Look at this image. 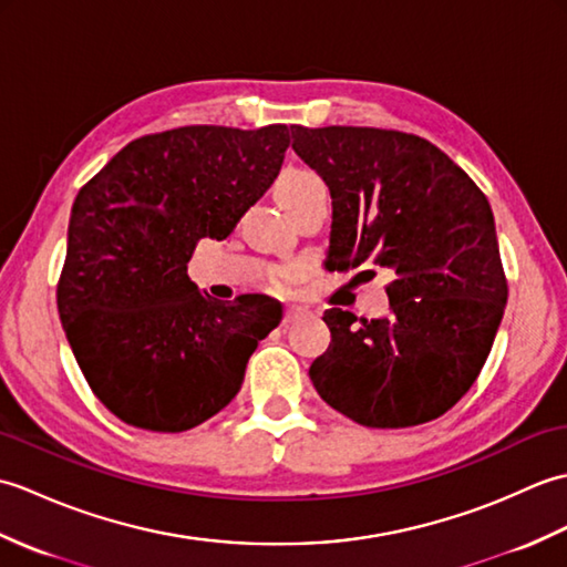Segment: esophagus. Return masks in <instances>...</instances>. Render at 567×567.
<instances>
[{"label": "esophagus", "mask_w": 567, "mask_h": 567, "mask_svg": "<svg viewBox=\"0 0 567 567\" xmlns=\"http://www.w3.org/2000/svg\"><path fill=\"white\" fill-rule=\"evenodd\" d=\"M302 317H307V309H302V307H287L285 315H282V323H295V321H299Z\"/></svg>", "instance_id": "esophagus-1"}]
</instances>
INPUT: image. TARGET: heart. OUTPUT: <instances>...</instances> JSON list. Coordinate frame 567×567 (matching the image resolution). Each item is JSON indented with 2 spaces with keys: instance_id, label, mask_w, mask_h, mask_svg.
I'll list each match as a JSON object with an SVG mask.
<instances>
[{
  "instance_id": "obj_1",
  "label": "heart",
  "mask_w": 567,
  "mask_h": 567,
  "mask_svg": "<svg viewBox=\"0 0 567 567\" xmlns=\"http://www.w3.org/2000/svg\"><path fill=\"white\" fill-rule=\"evenodd\" d=\"M327 185H323V179L311 173V171H292L287 173L282 185H280V197L282 202L292 199V197H299V195H307V192L311 189H323ZM292 282V270L290 268H275L270 272V285L275 287V290H287V285Z\"/></svg>"
}]
</instances>
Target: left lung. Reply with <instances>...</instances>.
I'll return each mask as SVG.
<instances>
[{"instance_id":"obj_1","label":"left lung","mask_w":567,"mask_h":567,"mask_svg":"<svg viewBox=\"0 0 567 567\" xmlns=\"http://www.w3.org/2000/svg\"><path fill=\"white\" fill-rule=\"evenodd\" d=\"M292 148L331 189L327 268L378 265L390 315L323 311L321 400L370 429L426 424L473 388L507 307L495 216L463 167L426 138L370 126H290ZM375 275V270H365Z\"/></svg>"}]
</instances>
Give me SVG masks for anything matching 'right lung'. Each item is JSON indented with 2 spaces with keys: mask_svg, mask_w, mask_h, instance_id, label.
Wrapping results in <instances>:
<instances>
[{
  "mask_svg": "<svg viewBox=\"0 0 567 567\" xmlns=\"http://www.w3.org/2000/svg\"><path fill=\"white\" fill-rule=\"evenodd\" d=\"M290 128L179 126L118 151L70 212L58 311L94 396L128 426L179 433L219 414L277 323L265 297L189 280L202 238L234 231L280 173Z\"/></svg>",
  "mask_w": 567,
  "mask_h": 567,
  "instance_id": "1",
  "label": "right lung"
}]
</instances>
